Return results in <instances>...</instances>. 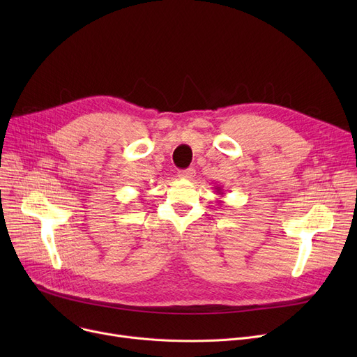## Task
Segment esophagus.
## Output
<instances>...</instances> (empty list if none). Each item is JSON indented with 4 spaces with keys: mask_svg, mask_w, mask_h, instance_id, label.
I'll return each mask as SVG.
<instances>
[{
    "mask_svg": "<svg viewBox=\"0 0 357 357\" xmlns=\"http://www.w3.org/2000/svg\"><path fill=\"white\" fill-rule=\"evenodd\" d=\"M178 176H179L181 179H192V178L195 176V171H194L192 167L183 169V171H179V172H178Z\"/></svg>",
    "mask_w": 357,
    "mask_h": 357,
    "instance_id": "esophagus-1",
    "label": "esophagus"
}]
</instances>
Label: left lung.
<instances>
[{
    "label": "left lung",
    "mask_w": 357,
    "mask_h": 357,
    "mask_svg": "<svg viewBox=\"0 0 357 357\" xmlns=\"http://www.w3.org/2000/svg\"><path fill=\"white\" fill-rule=\"evenodd\" d=\"M215 190V192L218 194V195H222V188H221V186H217V188H214Z\"/></svg>",
    "instance_id": "obj_1"
}]
</instances>
